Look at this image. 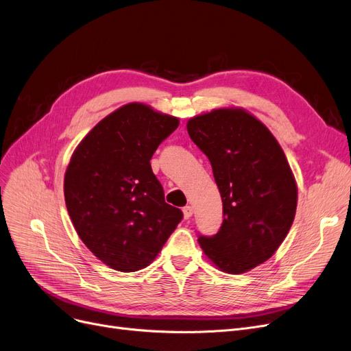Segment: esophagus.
I'll return each mask as SVG.
<instances>
[{
  "instance_id": "34e87169",
  "label": "esophagus",
  "mask_w": 351,
  "mask_h": 351,
  "mask_svg": "<svg viewBox=\"0 0 351 351\" xmlns=\"http://www.w3.org/2000/svg\"><path fill=\"white\" fill-rule=\"evenodd\" d=\"M183 215H184V219H190L193 216V207L191 206L183 207Z\"/></svg>"
}]
</instances>
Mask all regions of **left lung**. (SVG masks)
I'll return each instance as SVG.
<instances>
[{
  "instance_id": "obj_1",
  "label": "left lung",
  "mask_w": 351,
  "mask_h": 351,
  "mask_svg": "<svg viewBox=\"0 0 351 351\" xmlns=\"http://www.w3.org/2000/svg\"><path fill=\"white\" fill-rule=\"evenodd\" d=\"M208 158L223 203V223L199 243L217 268L242 274L268 261L287 237L297 210V184L282 148L243 109H216L187 122Z\"/></svg>"
}]
</instances>
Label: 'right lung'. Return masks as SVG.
Masks as SVG:
<instances>
[{"mask_svg":"<svg viewBox=\"0 0 351 351\" xmlns=\"http://www.w3.org/2000/svg\"><path fill=\"white\" fill-rule=\"evenodd\" d=\"M178 119L143 104H128L83 138L64 176L73 226L92 254L110 268L148 266L183 219L167 204L149 160Z\"/></svg>","mask_w":351,"mask_h":351,"instance_id":"add662e5","label":"right lung"}]
</instances>
